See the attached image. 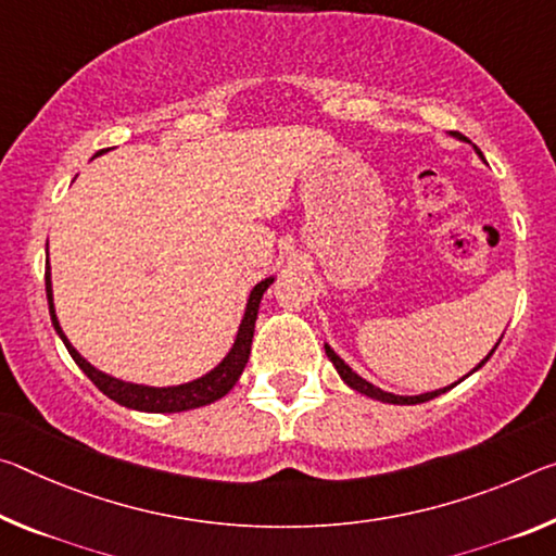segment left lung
<instances>
[{
    "mask_svg": "<svg viewBox=\"0 0 556 556\" xmlns=\"http://www.w3.org/2000/svg\"><path fill=\"white\" fill-rule=\"evenodd\" d=\"M453 136H455V138H460V140H468V138H465V136L457 134V130H453ZM478 153H480V151H478ZM480 155H482V153H480ZM324 349H326V356L331 358V364L337 366L339 376L343 378V381H346V386H351V389L358 391V393L368 395V399H376V401H383V403H395V405H416V403H426V401H430V399H435V395H440V393L451 391L453 386H455V383H453V386H447V389L430 391V393H420V395H393V393H386V391H381V389H376V386H371V383H368V381H364V378H361L358 374L351 371V368H349L346 364H343V361H341L337 354H333L331 346H324ZM495 349H497V346H495ZM495 349H492L490 354L484 356V361H480V366L488 364V358H490L492 354H495ZM480 366H475L472 371H478ZM472 371H470V374H472ZM470 374H468V376H470Z\"/></svg>",
    "mask_w": 556,
    "mask_h": 556,
    "instance_id": "1",
    "label": "left lung"
}]
</instances>
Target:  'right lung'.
<instances>
[{
  "mask_svg": "<svg viewBox=\"0 0 556 556\" xmlns=\"http://www.w3.org/2000/svg\"><path fill=\"white\" fill-rule=\"evenodd\" d=\"M275 279H264L257 287L252 289L250 302H247V312L244 319L240 324V331H237L235 346L230 354L223 358V364L213 368L207 376L198 378V381L182 383V386H173V389H151V386H136V383H126L118 381V378H111L101 374L99 368H93L86 358L78 356V351L68 343V339L61 331L56 312H54V299H51V277H49V267H47V299H49V314H51V324H54L56 333L64 341V346L68 349V354L78 364V368L91 378L96 389L101 393L109 395L111 401H116L126 408L134 410H146V413H180V410H192L200 408V405L215 403L217 399H223L232 391V386L237 383V378L244 371L247 358H250V349H252V337H254V321H257V312H260V302L262 294L267 292V287Z\"/></svg>",
  "mask_w": 556,
  "mask_h": 556,
  "instance_id": "add662e5",
  "label": "right lung"
}]
</instances>
